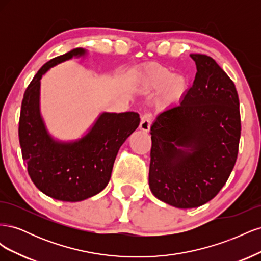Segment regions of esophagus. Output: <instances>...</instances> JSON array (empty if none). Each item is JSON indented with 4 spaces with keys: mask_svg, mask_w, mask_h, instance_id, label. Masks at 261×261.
Masks as SVG:
<instances>
[{
    "mask_svg": "<svg viewBox=\"0 0 261 261\" xmlns=\"http://www.w3.org/2000/svg\"><path fill=\"white\" fill-rule=\"evenodd\" d=\"M151 123H152V114L146 113L140 118L139 128L144 132H148L150 129V126H151Z\"/></svg>",
    "mask_w": 261,
    "mask_h": 261,
    "instance_id": "34e87169",
    "label": "esophagus"
}]
</instances>
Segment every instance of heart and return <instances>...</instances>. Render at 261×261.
<instances>
[{
  "instance_id": "heart-1",
  "label": "heart",
  "mask_w": 261,
  "mask_h": 261,
  "mask_svg": "<svg viewBox=\"0 0 261 261\" xmlns=\"http://www.w3.org/2000/svg\"><path fill=\"white\" fill-rule=\"evenodd\" d=\"M164 85L167 96L173 98L184 91L186 83L181 76H173L167 68L158 65L148 66L136 77L137 88L143 92L159 89Z\"/></svg>"
}]
</instances>
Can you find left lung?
<instances>
[{
    "label": "left lung",
    "instance_id": "obj_1",
    "mask_svg": "<svg viewBox=\"0 0 261 261\" xmlns=\"http://www.w3.org/2000/svg\"><path fill=\"white\" fill-rule=\"evenodd\" d=\"M191 58L197 67L193 86L150 128V189L180 209L202 206L218 195L238 159L241 138L234 83L208 55Z\"/></svg>",
    "mask_w": 261,
    "mask_h": 261
}]
</instances>
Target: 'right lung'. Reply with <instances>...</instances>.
<instances>
[{"mask_svg": "<svg viewBox=\"0 0 261 261\" xmlns=\"http://www.w3.org/2000/svg\"><path fill=\"white\" fill-rule=\"evenodd\" d=\"M85 53L77 48L46 62L21 102L18 136L28 174L43 194L62 201H81L106 188L118 149L140 122L136 112H105L80 140L60 143L49 135L39 111L41 77L49 68Z\"/></svg>", "mask_w": 261, "mask_h": 261, "instance_id": "right-lung-1", "label": "right lung"}]
</instances>
